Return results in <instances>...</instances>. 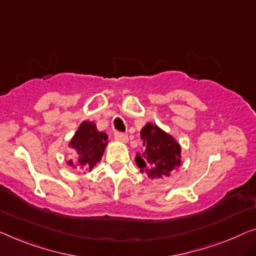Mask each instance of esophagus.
I'll use <instances>...</instances> for the list:
<instances>
[{
	"label": "esophagus",
	"instance_id": "obj_1",
	"mask_svg": "<svg viewBox=\"0 0 256 256\" xmlns=\"http://www.w3.org/2000/svg\"><path fill=\"white\" fill-rule=\"evenodd\" d=\"M115 139L120 142L126 144L128 141V136L125 134V133H120V132H115Z\"/></svg>",
	"mask_w": 256,
	"mask_h": 256
}]
</instances>
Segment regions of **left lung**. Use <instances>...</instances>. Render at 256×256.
Segmentation results:
<instances>
[{"instance_id": "left-lung-1", "label": "left lung", "mask_w": 256, "mask_h": 256, "mask_svg": "<svg viewBox=\"0 0 256 256\" xmlns=\"http://www.w3.org/2000/svg\"><path fill=\"white\" fill-rule=\"evenodd\" d=\"M144 150L136 152V164L148 178L161 179L182 166V147L176 138L156 124L147 123L141 128Z\"/></svg>"}]
</instances>
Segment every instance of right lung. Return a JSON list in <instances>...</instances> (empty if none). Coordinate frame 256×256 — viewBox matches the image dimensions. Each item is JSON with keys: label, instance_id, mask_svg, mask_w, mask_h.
Masks as SVG:
<instances>
[{"label": "right lung", "instance_id": "right-lung-1", "mask_svg": "<svg viewBox=\"0 0 256 256\" xmlns=\"http://www.w3.org/2000/svg\"><path fill=\"white\" fill-rule=\"evenodd\" d=\"M108 142L106 133L98 131L93 122H82L68 142V147L74 150V158L66 161V164L74 169L82 168L84 174H87L86 171L90 172L94 166L101 161Z\"/></svg>", "mask_w": 256, "mask_h": 256}]
</instances>
